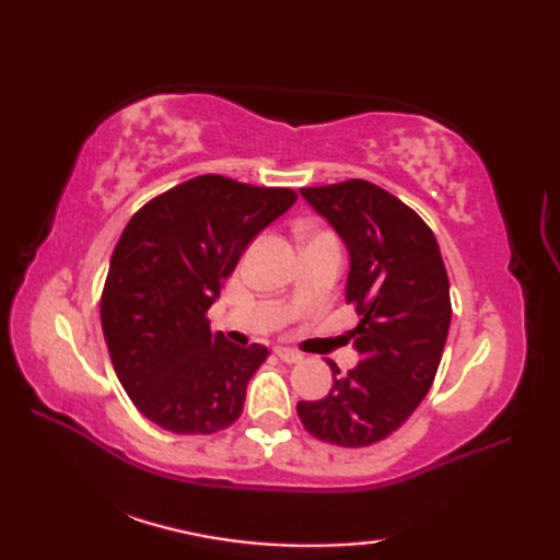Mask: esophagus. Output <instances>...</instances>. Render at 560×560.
I'll use <instances>...</instances> for the list:
<instances>
[{"label": "esophagus", "instance_id": "esophagus-1", "mask_svg": "<svg viewBox=\"0 0 560 560\" xmlns=\"http://www.w3.org/2000/svg\"><path fill=\"white\" fill-rule=\"evenodd\" d=\"M273 353H277L283 363H299V361H303V353L293 351V349H287V347H277V349H273Z\"/></svg>", "mask_w": 560, "mask_h": 560}]
</instances>
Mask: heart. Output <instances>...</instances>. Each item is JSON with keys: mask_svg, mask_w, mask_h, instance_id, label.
I'll return each mask as SVG.
<instances>
[{"mask_svg": "<svg viewBox=\"0 0 560 560\" xmlns=\"http://www.w3.org/2000/svg\"><path fill=\"white\" fill-rule=\"evenodd\" d=\"M317 235H327V233H317ZM317 235H313V237H317ZM327 237H331V235H327Z\"/></svg>", "mask_w": 560, "mask_h": 560, "instance_id": "b5f03b06", "label": "heart"}]
</instances>
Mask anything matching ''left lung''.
<instances>
[{
  "label": "left lung",
  "mask_w": 560,
  "mask_h": 560,
  "mask_svg": "<svg viewBox=\"0 0 560 560\" xmlns=\"http://www.w3.org/2000/svg\"><path fill=\"white\" fill-rule=\"evenodd\" d=\"M303 199L349 249V331L361 363L331 368L323 399L299 401L307 433L341 447L380 443L431 389L450 329V281L433 231L395 195L368 180L303 187Z\"/></svg>",
  "instance_id": "obj_1"
}]
</instances>
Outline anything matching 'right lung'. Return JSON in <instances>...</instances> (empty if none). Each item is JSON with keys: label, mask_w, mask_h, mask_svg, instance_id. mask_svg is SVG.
<instances>
[{"label": "right lung", "mask_w": 560, "mask_h": 560, "mask_svg": "<svg viewBox=\"0 0 560 560\" xmlns=\"http://www.w3.org/2000/svg\"><path fill=\"white\" fill-rule=\"evenodd\" d=\"M287 187L199 175L141 207L120 235L101 299L117 377L163 431L209 435L243 413L267 347L211 335L207 311L245 247L293 207Z\"/></svg>", "instance_id": "right-lung-1"}]
</instances>
